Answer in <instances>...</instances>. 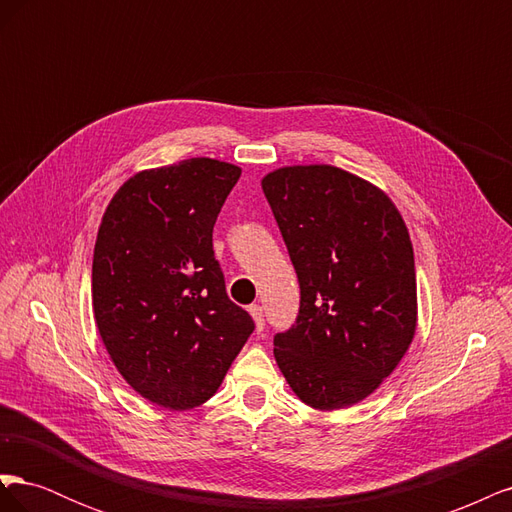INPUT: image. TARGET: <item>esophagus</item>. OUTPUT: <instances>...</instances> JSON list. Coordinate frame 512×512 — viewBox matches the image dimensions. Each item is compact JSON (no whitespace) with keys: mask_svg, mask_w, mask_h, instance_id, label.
Wrapping results in <instances>:
<instances>
[{"mask_svg":"<svg viewBox=\"0 0 512 512\" xmlns=\"http://www.w3.org/2000/svg\"><path fill=\"white\" fill-rule=\"evenodd\" d=\"M250 314L256 322V331L262 333V329H265V312H262L260 305H250Z\"/></svg>","mask_w":512,"mask_h":512,"instance_id":"esophagus-1","label":"esophagus"}]
</instances>
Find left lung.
Wrapping results in <instances>:
<instances>
[{
  "label": "left lung",
  "instance_id": "obj_1",
  "mask_svg": "<svg viewBox=\"0 0 512 512\" xmlns=\"http://www.w3.org/2000/svg\"><path fill=\"white\" fill-rule=\"evenodd\" d=\"M262 192L301 288L297 320L273 339L275 361L303 404H359L416 331L408 228L376 185L329 164L277 168Z\"/></svg>",
  "mask_w": 512,
  "mask_h": 512
}]
</instances>
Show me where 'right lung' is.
Listing matches in <instances>:
<instances>
[{
	"mask_svg": "<svg viewBox=\"0 0 512 512\" xmlns=\"http://www.w3.org/2000/svg\"><path fill=\"white\" fill-rule=\"evenodd\" d=\"M241 168L190 158L121 185L98 230L91 301L132 389L170 410L205 404L254 331L226 294L213 226Z\"/></svg>",
	"mask_w": 512,
	"mask_h": 512,
	"instance_id": "1",
	"label": "right lung"
}]
</instances>
